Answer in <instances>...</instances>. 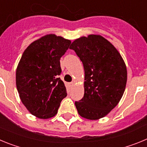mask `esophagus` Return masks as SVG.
Returning <instances> with one entry per match:
<instances>
[{"instance_id":"esophagus-1","label":"esophagus","mask_w":147,"mask_h":147,"mask_svg":"<svg viewBox=\"0 0 147 147\" xmlns=\"http://www.w3.org/2000/svg\"><path fill=\"white\" fill-rule=\"evenodd\" d=\"M74 82H71V86H74Z\"/></svg>"}]
</instances>
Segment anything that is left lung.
Here are the masks:
<instances>
[{
  "mask_svg": "<svg viewBox=\"0 0 147 147\" xmlns=\"http://www.w3.org/2000/svg\"><path fill=\"white\" fill-rule=\"evenodd\" d=\"M74 50L85 70L84 96L75 102L78 113L89 120L105 117L119 103L127 80L126 64L119 51L99 34L76 39Z\"/></svg>",
  "mask_w": 147,
  "mask_h": 147,
  "instance_id": "8db88e82",
  "label": "left lung"
}]
</instances>
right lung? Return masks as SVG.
Listing matches in <instances>:
<instances>
[{
  "mask_svg": "<svg viewBox=\"0 0 147 147\" xmlns=\"http://www.w3.org/2000/svg\"><path fill=\"white\" fill-rule=\"evenodd\" d=\"M71 41L54 34L42 36L23 51L16 69V86L22 103L31 114L47 119L57 113L67 96L59 78L60 59Z\"/></svg>",
  "mask_w": 147,
  "mask_h": 147,
  "instance_id": "obj_1",
  "label": "right lung"
}]
</instances>
